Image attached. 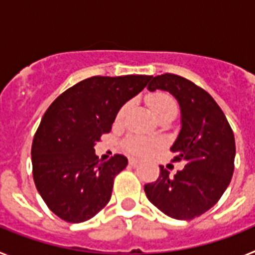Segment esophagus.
Segmentation results:
<instances>
[{"label": "esophagus", "mask_w": 255, "mask_h": 255, "mask_svg": "<svg viewBox=\"0 0 255 255\" xmlns=\"http://www.w3.org/2000/svg\"><path fill=\"white\" fill-rule=\"evenodd\" d=\"M139 163V161L136 158H130L129 159V164L130 166H136Z\"/></svg>", "instance_id": "1"}]
</instances>
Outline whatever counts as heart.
<instances>
[{"label": "heart", "instance_id": "1", "mask_svg": "<svg viewBox=\"0 0 255 255\" xmlns=\"http://www.w3.org/2000/svg\"><path fill=\"white\" fill-rule=\"evenodd\" d=\"M148 106L152 110L155 117L161 116V115L166 114L170 111L177 112V105L175 102L172 97L164 93H157L154 96H150L147 100ZM129 108V103L124 105L120 108V111L117 112L116 120L120 121L124 116H125L126 111ZM158 143L153 139L145 138V136H140V135H131L129 138H126L124 141V148L129 153L135 155H140V157H145V155L152 154L155 150Z\"/></svg>", "mask_w": 255, "mask_h": 255}]
</instances>
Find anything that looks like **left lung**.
Here are the masks:
<instances>
[{"label": "left lung", "instance_id": "1", "mask_svg": "<svg viewBox=\"0 0 255 255\" xmlns=\"http://www.w3.org/2000/svg\"><path fill=\"white\" fill-rule=\"evenodd\" d=\"M148 89L167 91L181 110V130L171 150L185 167L170 176L159 166V176L144 185L152 204L176 220H193L217 203L234 173L235 138L226 116L208 92L194 83L163 74L150 79Z\"/></svg>", "mask_w": 255, "mask_h": 255}]
</instances>
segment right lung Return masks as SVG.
Returning a JSON list of instances; mask_svg holds the SVG:
<instances>
[{"label":"right lung","instance_id":"obj_1","mask_svg":"<svg viewBox=\"0 0 255 255\" xmlns=\"http://www.w3.org/2000/svg\"><path fill=\"white\" fill-rule=\"evenodd\" d=\"M152 76H92L56 98L42 117L31 144L33 179L56 216L79 224L110 202L115 177L128 158L100 162L94 144L111 131L116 115L147 87Z\"/></svg>","mask_w":255,"mask_h":255}]
</instances>
